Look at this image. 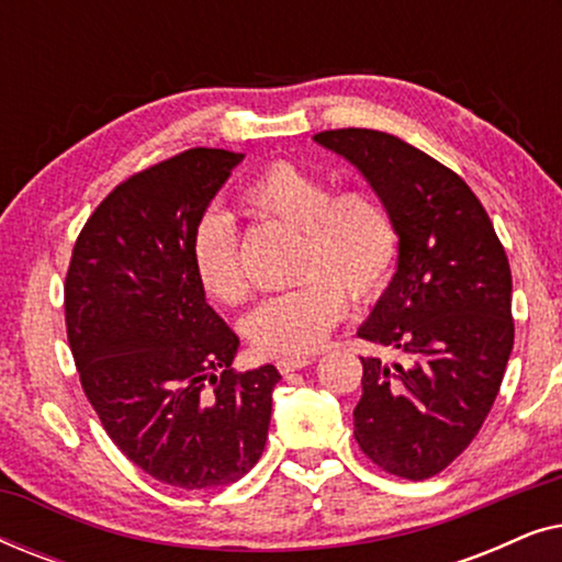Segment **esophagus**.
<instances>
[{
    "instance_id": "obj_1",
    "label": "esophagus",
    "mask_w": 562,
    "mask_h": 562,
    "mask_svg": "<svg viewBox=\"0 0 562 562\" xmlns=\"http://www.w3.org/2000/svg\"><path fill=\"white\" fill-rule=\"evenodd\" d=\"M314 358H310V356H291V358H281L279 363V371L281 373H294V371H302V368H306L312 363Z\"/></svg>"
}]
</instances>
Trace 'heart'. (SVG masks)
I'll use <instances>...</instances> for the list:
<instances>
[{
  "label": "heart",
  "mask_w": 562,
  "mask_h": 562,
  "mask_svg": "<svg viewBox=\"0 0 562 562\" xmlns=\"http://www.w3.org/2000/svg\"><path fill=\"white\" fill-rule=\"evenodd\" d=\"M243 204L258 217L296 229L294 276L302 279L268 296L245 317V335L263 356L317 350L348 310V295L371 299L396 266L398 235L379 199L340 191L319 173L279 160L243 189ZM191 266L206 294L225 304L248 296L237 229L227 212H204L191 233Z\"/></svg>",
  "instance_id": "1"
}]
</instances>
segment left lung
<instances>
[{
    "label": "left lung",
    "instance_id": "left-lung-1",
    "mask_svg": "<svg viewBox=\"0 0 562 562\" xmlns=\"http://www.w3.org/2000/svg\"><path fill=\"white\" fill-rule=\"evenodd\" d=\"M314 143L363 176L396 225V271L358 337L409 363L360 358L352 412L360 450L383 471L425 481L488 417L514 345L512 271L471 187L402 137L327 130Z\"/></svg>",
    "mask_w": 562,
    "mask_h": 562
}]
</instances>
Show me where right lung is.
I'll use <instances>...</instances> for the list:
<instances>
[{"label":"right lung","instance_id":"1","mask_svg":"<svg viewBox=\"0 0 562 562\" xmlns=\"http://www.w3.org/2000/svg\"><path fill=\"white\" fill-rule=\"evenodd\" d=\"M243 158L194 148L120 183L83 225L64 286L68 345L106 435L187 491L258 463L281 381L271 363L233 373L240 340L191 266L194 225Z\"/></svg>","mask_w":562,"mask_h":562}]
</instances>
